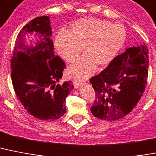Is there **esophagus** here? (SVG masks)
<instances>
[{
	"label": "esophagus",
	"instance_id": "obj_1",
	"mask_svg": "<svg viewBox=\"0 0 156 156\" xmlns=\"http://www.w3.org/2000/svg\"><path fill=\"white\" fill-rule=\"evenodd\" d=\"M73 83H74V87L75 88H78L79 87V85L81 84V82L78 80H73Z\"/></svg>",
	"mask_w": 156,
	"mask_h": 156
}]
</instances>
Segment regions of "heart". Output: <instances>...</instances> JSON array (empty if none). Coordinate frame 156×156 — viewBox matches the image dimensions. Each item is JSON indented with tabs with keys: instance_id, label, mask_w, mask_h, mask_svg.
I'll use <instances>...</instances> for the list:
<instances>
[{
	"instance_id": "heart-1",
	"label": "heart",
	"mask_w": 156,
	"mask_h": 156,
	"mask_svg": "<svg viewBox=\"0 0 156 156\" xmlns=\"http://www.w3.org/2000/svg\"><path fill=\"white\" fill-rule=\"evenodd\" d=\"M126 39V30L120 24L97 18L75 21L69 32L57 34L55 47L62 58L73 62L83 50L86 54L69 67L74 78L83 80L93 74L96 64L107 66L115 59Z\"/></svg>"
}]
</instances>
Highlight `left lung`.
<instances>
[{
  "mask_svg": "<svg viewBox=\"0 0 156 156\" xmlns=\"http://www.w3.org/2000/svg\"><path fill=\"white\" fill-rule=\"evenodd\" d=\"M146 45L126 48L108 66L90 79L95 91L90 107L94 116L102 120H118L128 115L144 94L148 77Z\"/></svg>",
  "mask_w": 156,
  "mask_h": 156,
  "instance_id": "left-lung-1",
  "label": "left lung"
}]
</instances>
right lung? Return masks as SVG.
I'll list each match as a JSON object with an SVG mask.
<instances>
[{"instance_id": "add662e5", "label": "right lung", "mask_w": 156, "mask_h": 156, "mask_svg": "<svg viewBox=\"0 0 156 156\" xmlns=\"http://www.w3.org/2000/svg\"><path fill=\"white\" fill-rule=\"evenodd\" d=\"M33 32L40 34L42 39L35 47L28 48L23 37ZM51 35L49 16L33 19L19 32L11 59V78L16 97L28 113L43 120L58 119L66 113L65 99L74 88L70 81L58 84L66 65L54 55Z\"/></svg>"}]
</instances>
